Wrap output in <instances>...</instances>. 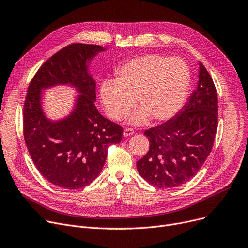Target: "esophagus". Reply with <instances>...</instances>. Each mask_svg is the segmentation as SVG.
Segmentation results:
<instances>
[{
	"instance_id": "1",
	"label": "esophagus",
	"mask_w": 248,
	"mask_h": 248,
	"mask_svg": "<svg viewBox=\"0 0 248 248\" xmlns=\"http://www.w3.org/2000/svg\"><path fill=\"white\" fill-rule=\"evenodd\" d=\"M135 134V131L133 128H125L124 131V137H131Z\"/></svg>"
}]
</instances>
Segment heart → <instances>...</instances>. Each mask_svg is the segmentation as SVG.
<instances>
[{"label":"heart","instance_id":"1","mask_svg":"<svg viewBox=\"0 0 248 248\" xmlns=\"http://www.w3.org/2000/svg\"><path fill=\"white\" fill-rule=\"evenodd\" d=\"M191 83L188 65L180 58L146 54L133 58L116 71V80L106 79L99 88L104 111L123 120L134 104L140 106L127 123L147 124L151 119L165 122L184 106Z\"/></svg>","mask_w":248,"mask_h":248}]
</instances>
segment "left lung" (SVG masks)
<instances>
[{"mask_svg":"<svg viewBox=\"0 0 248 248\" xmlns=\"http://www.w3.org/2000/svg\"><path fill=\"white\" fill-rule=\"evenodd\" d=\"M196 89L174 117L147 129L150 149L137 162L139 174L158 188L191 180L209 155L218 124V98L210 74L199 61Z\"/></svg>","mask_w":248,"mask_h":248,"instance_id":"1","label":"left lung"}]
</instances>
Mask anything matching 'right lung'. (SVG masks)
Wrapping results in <instances>:
<instances>
[{
	"instance_id": "add662e5",
	"label": "right lung",
	"mask_w": 248,
	"mask_h": 248,
	"mask_svg": "<svg viewBox=\"0 0 248 248\" xmlns=\"http://www.w3.org/2000/svg\"><path fill=\"white\" fill-rule=\"evenodd\" d=\"M107 49L74 43L51 56L32 79L24 104V139L41 175L62 189H80L95 180L108 149L119 144L123 127L102 116L95 107V79L89 72L93 58ZM57 86L78 95L73 109L57 120L44 110V91Z\"/></svg>"
}]
</instances>
